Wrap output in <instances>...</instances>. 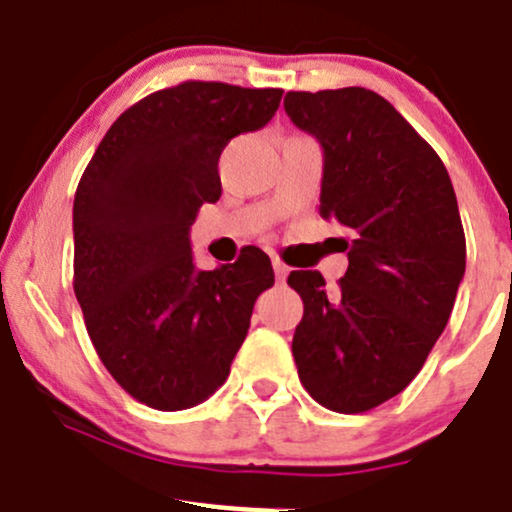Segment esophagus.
<instances>
[{
  "label": "esophagus",
  "instance_id": "34e87169",
  "mask_svg": "<svg viewBox=\"0 0 512 512\" xmlns=\"http://www.w3.org/2000/svg\"><path fill=\"white\" fill-rule=\"evenodd\" d=\"M272 267H275V277H277V282H285V280H287V275H289V270H287L285 262H282L280 257H272Z\"/></svg>",
  "mask_w": 512,
  "mask_h": 512
}]
</instances>
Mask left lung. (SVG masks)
Here are the masks:
<instances>
[{
	"mask_svg": "<svg viewBox=\"0 0 512 512\" xmlns=\"http://www.w3.org/2000/svg\"><path fill=\"white\" fill-rule=\"evenodd\" d=\"M285 111L324 151L319 215L349 230L337 292L317 270L287 277L304 302L294 364L314 401L364 414L414 381L451 317L466 272L456 193L436 151L374 91H287Z\"/></svg>",
	"mask_w": 512,
	"mask_h": 512,
	"instance_id": "8db88e82",
	"label": "left lung"
}]
</instances>
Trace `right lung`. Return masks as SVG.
<instances>
[{
	"label": "right lung",
	"instance_id": "obj_1",
	"mask_svg": "<svg viewBox=\"0 0 512 512\" xmlns=\"http://www.w3.org/2000/svg\"><path fill=\"white\" fill-rule=\"evenodd\" d=\"M282 89L183 81L116 118L74 198V292L108 374L141 404L180 411L225 384L255 299L275 285L270 257L198 270L190 225L220 200L218 160L257 131Z\"/></svg>",
	"mask_w": 512,
	"mask_h": 512
}]
</instances>
